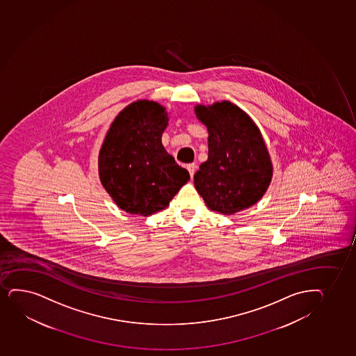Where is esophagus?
<instances>
[{"instance_id": "obj_1", "label": "esophagus", "mask_w": 356, "mask_h": 356, "mask_svg": "<svg viewBox=\"0 0 356 356\" xmlns=\"http://www.w3.org/2000/svg\"><path fill=\"white\" fill-rule=\"evenodd\" d=\"M186 168H188V173H190V176L193 177V175H195V171H196V163H188V166H186Z\"/></svg>"}]
</instances>
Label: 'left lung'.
Listing matches in <instances>:
<instances>
[{
  "instance_id": "obj_1",
  "label": "left lung",
  "mask_w": 356,
  "mask_h": 356,
  "mask_svg": "<svg viewBox=\"0 0 356 356\" xmlns=\"http://www.w3.org/2000/svg\"><path fill=\"white\" fill-rule=\"evenodd\" d=\"M208 128V160L193 177L209 209L232 215L255 204L272 179V163L258 127L228 101L197 106Z\"/></svg>"
}]
</instances>
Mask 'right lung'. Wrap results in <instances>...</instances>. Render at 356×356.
Masks as SVG:
<instances>
[{
	"label": "right lung",
	"mask_w": 356,
	"mask_h": 356,
	"mask_svg": "<svg viewBox=\"0 0 356 356\" xmlns=\"http://www.w3.org/2000/svg\"><path fill=\"white\" fill-rule=\"evenodd\" d=\"M168 113L151 101H136L120 113L98 156L101 183L126 213L149 216L166 208L190 179L165 151L161 135Z\"/></svg>",
	"instance_id": "obj_1"
}]
</instances>
